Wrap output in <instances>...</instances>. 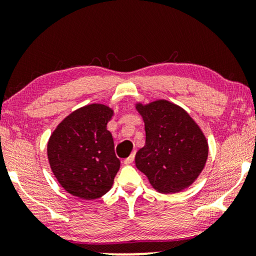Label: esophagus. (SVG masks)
Returning a JSON list of instances; mask_svg holds the SVG:
<instances>
[{
	"label": "esophagus",
	"instance_id": "esophagus-1",
	"mask_svg": "<svg viewBox=\"0 0 256 256\" xmlns=\"http://www.w3.org/2000/svg\"><path fill=\"white\" fill-rule=\"evenodd\" d=\"M134 160H135V154H132V155L129 156L128 158L124 160V164H127V166H128V164H132V162H134Z\"/></svg>",
	"mask_w": 256,
	"mask_h": 256
}]
</instances>
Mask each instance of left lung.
I'll return each instance as SVG.
<instances>
[{
	"label": "left lung",
	"instance_id": "1",
	"mask_svg": "<svg viewBox=\"0 0 256 256\" xmlns=\"http://www.w3.org/2000/svg\"><path fill=\"white\" fill-rule=\"evenodd\" d=\"M146 126V146L135 163L150 184L162 194L190 186L204 169L208 146L190 115L166 100L136 106Z\"/></svg>",
	"mask_w": 256,
	"mask_h": 256
}]
</instances>
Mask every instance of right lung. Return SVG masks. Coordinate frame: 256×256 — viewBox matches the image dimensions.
Returning a JSON list of instances; mask_svg holds the SVG:
<instances>
[{"mask_svg": "<svg viewBox=\"0 0 256 256\" xmlns=\"http://www.w3.org/2000/svg\"><path fill=\"white\" fill-rule=\"evenodd\" d=\"M113 110L93 104L60 122L48 143L52 172L68 194L92 200L107 194L120 169L107 124Z\"/></svg>", "mask_w": 256, "mask_h": 256, "instance_id": "right-lung-1", "label": "right lung"}]
</instances>
